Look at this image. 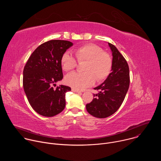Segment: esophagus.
I'll return each mask as SVG.
<instances>
[{"label": "esophagus", "mask_w": 161, "mask_h": 161, "mask_svg": "<svg viewBox=\"0 0 161 161\" xmlns=\"http://www.w3.org/2000/svg\"><path fill=\"white\" fill-rule=\"evenodd\" d=\"M72 91L73 92H76V93H81V92L80 91V90H77V89H75V88H72Z\"/></svg>", "instance_id": "esophagus-1"}]
</instances>
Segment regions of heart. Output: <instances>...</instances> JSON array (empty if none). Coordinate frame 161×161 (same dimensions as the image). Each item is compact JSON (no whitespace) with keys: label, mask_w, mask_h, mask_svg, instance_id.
Here are the masks:
<instances>
[{"label":"heart","mask_w":161,"mask_h":161,"mask_svg":"<svg viewBox=\"0 0 161 161\" xmlns=\"http://www.w3.org/2000/svg\"><path fill=\"white\" fill-rule=\"evenodd\" d=\"M78 62H85L83 66V73H71L65 78L67 85L82 90L92 85L95 81L102 82L109 75L113 60L111 55L103 49L94 44H86L76 48L74 51ZM62 69L68 72L73 70L77 65L75 57L69 53H64L60 58Z\"/></svg>","instance_id":"1"}]
</instances>
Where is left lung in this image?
<instances>
[{
  "label": "left lung",
  "mask_w": 161,
  "mask_h": 161,
  "mask_svg": "<svg viewBox=\"0 0 161 161\" xmlns=\"http://www.w3.org/2000/svg\"><path fill=\"white\" fill-rule=\"evenodd\" d=\"M108 44L113 56L111 73L102 84L94 88L98 93L94 94L95 98L86 105L88 113L99 119L108 117L119 109L130 83L129 68L126 60L114 45L109 42Z\"/></svg>",
  "instance_id": "8db88e82"
}]
</instances>
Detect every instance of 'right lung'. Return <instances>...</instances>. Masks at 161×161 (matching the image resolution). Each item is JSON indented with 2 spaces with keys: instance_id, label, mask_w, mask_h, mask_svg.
Instances as JSON below:
<instances>
[{
  "instance_id": "add662e5",
  "label": "right lung",
  "mask_w": 161,
  "mask_h": 161,
  "mask_svg": "<svg viewBox=\"0 0 161 161\" xmlns=\"http://www.w3.org/2000/svg\"><path fill=\"white\" fill-rule=\"evenodd\" d=\"M73 45L68 41L50 40L41 44L32 53L24 69L23 85L32 108L39 114L51 117L65 106V96L71 89L56 82L63 78L62 55Z\"/></svg>"
}]
</instances>
